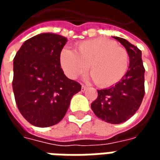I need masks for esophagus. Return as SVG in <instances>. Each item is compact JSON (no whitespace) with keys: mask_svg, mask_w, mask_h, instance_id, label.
I'll use <instances>...</instances> for the list:
<instances>
[{"mask_svg":"<svg viewBox=\"0 0 160 160\" xmlns=\"http://www.w3.org/2000/svg\"><path fill=\"white\" fill-rule=\"evenodd\" d=\"M87 86H85V85H82V86H81V91H82V92H85V91L87 90Z\"/></svg>","mask_w":160,"mask_h":160,"instance_id":"1","label":"esophagus"}]
</instances>
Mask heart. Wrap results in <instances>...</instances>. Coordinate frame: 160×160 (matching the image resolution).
Instances as JSON below:
<instances>
[{"instance_id": "1", "label": "heart", "mask_w": 160, "mask_h": 160, "mask_svg": "<svg viewBox=\"0 0 160 160\" xmlns=\"http://www.w3.org/2000/svg\"><path fill=\"white\" fill-rule=\"evenodd\" d=\"M61 67L67 76L76 79L87 72L98 86L111 87L118 83L128 68L129 56L125 48L106 38H94L77 43L74 51L65 48L60 54Z\"/></svg>"}]
</instances>
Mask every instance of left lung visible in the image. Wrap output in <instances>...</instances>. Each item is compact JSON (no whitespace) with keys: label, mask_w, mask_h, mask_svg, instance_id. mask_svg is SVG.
I'll return each mask as SVG.
<instances>
[{"label":"left lung","mask_w":160,"mask_h":160,"mask_svg":"<svg viewBox=\"0 0 160 160\" xmlns=\"http://www.w3.org/2000/svg\"><path fill=\"white\" fill-rule=\"evenodd\" d=\"M122 44L129 56V67L122 80L113 87L98 90L91 107L94 114L112 124L122 123L134 116L145 95V68L141 51L127 40L113 37Z\"/></svg>","instance_id":"obj_1"}]
</instances>
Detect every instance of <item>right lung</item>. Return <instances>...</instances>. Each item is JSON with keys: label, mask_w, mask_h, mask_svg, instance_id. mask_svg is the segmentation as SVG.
I'll return each mask as SVG.
<instances>
[{"label": "right lung", "mask_w": 160, "mask_h": 160, "mask_svg": "<svg viewBox=\"0 0 160 160\" xmlns=\"http://www.w3.org/2000/svg\"><path fill=\"white\" fill-rule=\"evenodd\" d=\"M67 38L42 33L23 43L13 59L12 90L17 107L30 123L40 128L57 124L81 85L64 74L60 54Z\"/></svg>", "instance_id": "right-lung-1"}]
</instances>
